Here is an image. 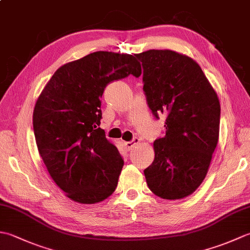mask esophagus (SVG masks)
Masks as SVG:
<instances>
[{"label": "esophagus", "mask_w": 250, "mask_h": 250, "mask_svg": "<svg viewBox=\"0 0 250 250\" xmlns=\"http://www.w3.org/2000/svg\"><path fill=\"white\" fill-rule=\"evenodd\" d=\"M139 143H140V139H139V137H134V139L132 140V141H130V142H125V147H126V149H128V150H131L132 148H133L134 146H136L137 144H139Z\"/></svg>", "instance_id": "34e87169"}]
</instances>
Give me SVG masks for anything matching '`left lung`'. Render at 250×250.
I'll return each instance as SVG.
<instances>
[{
    "instance_id": "left-lung-1",
    "label": "left lung",
    "mask_w": 250,
    "mask_h": 250,
    "mask_svg": "<svg viewBox=\"0 0 250 250\" xmlns=\"http://www.w3.org/2000/svg\"><path fill=\"white\" fill-rule=\"evenodd\" d=\"M135 58L142 62L148 107L156 119L166 116V135L153 143L155 160L144 169L147 185L162 199H183L208 171L219 136L218 97L187 56L150 49Z\"/></svg>"
}]
</instances>
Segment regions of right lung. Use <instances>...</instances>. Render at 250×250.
Listing matches in <instances>:
<instances>
[{"instance_id": "obj_1", "label": "right lung", "mask_w": 250, "mask_h": 250, "mask_svg": "<svg viewBox=\"0 0 250 250\" xmlns=\"http://www.w3.org/2000/svg\"><path fill=\"white\" fill-rule=\"evenodd\" d=\"M142 70L134 56L92 52L62 65L36 101L33 130L55 183L71 200L93 204L114 192L124 159L99 125L104 88Z\"/></svg>"}]
</instances>
